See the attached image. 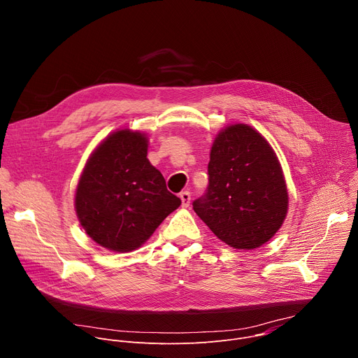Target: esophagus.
Segmentation results:
<instances>
[{
  "instance_id": "1",
  "label": "esophagus",
  "mask_w": 358,
  "mask_h": 358,
  "mask_svg": "<svg viewBox=\"0 0 358 358\" xmlns=\"http://www.w3.org/2000/svg\"><path fill=\"white\" fill-rule=\"evenodd\" d=\"M180 199H181V206L182 208H187L189 206V201H191V194L188 191H182L180 192Z\"/></svg>"
}]
</instances>
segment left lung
<instances>
[{
  "label": "left lung",
  "mask_w": 358,
  "mask_h": 358,
  "mask_svg": "<svg viewBox=\"0 0 358 358\" xmlns=\"http://www.w3.org/2000/svg\"><path fill=\"white\" fill-rule=\"evenodd\" d=\"M207 192L192 202L196 215L227 245L255 249L282 227L289 195L266 138L248 124L221 130L211 147Z\"/></svg>",
  "instance_id": "obj_1"
}]
</instances>
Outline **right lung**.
Masks as SVG:
<instances>
[{
  "label": "right lung",
  "mask_w": 358,
  "mask_h": 358,
  "mask_svg": "<svg viewBox=\"0 0 358 358\" xmlns=\"http://www.w3.org/2000/svg\"><path fill=\"white\" fill-rule=\"evenodd\" d=\"M144 133L113 131L92 152L79 178L75 210L86 234L113 252L141 246L181 206L147 159Z\"/></svg>",
  "instance_id": "add662e5"
}]
</instances>
